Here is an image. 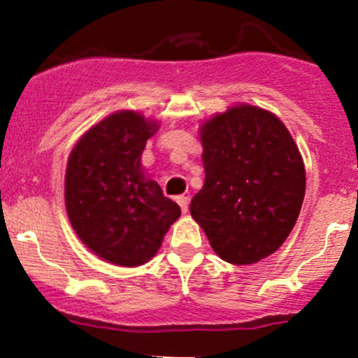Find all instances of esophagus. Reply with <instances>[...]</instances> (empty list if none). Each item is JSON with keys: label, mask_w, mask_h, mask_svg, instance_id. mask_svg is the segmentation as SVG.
<instances>
[{"label": "esophagus", "mask_w": 358, "mask_h": 358, "mask_svg": "<svg viewBox=\"0 0 358 358\" xmlns=\"http://www.w3.org/2000/svg\"><path fill=\"white\" fill-rule=\"evenodd\" d=\"M176 203H178L180 208H182V213H187V211H189V197L178 196L176 197Z\"/></svg>", "instance_id": "1"}]
</instances>
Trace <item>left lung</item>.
<instances>
[{"instance_id":"left-lung-1","label":"left lung","mask_w":358,"mask_h":358,"mask_svg":"<svg viewBox=\"0 0 358 358\" xmlns=\"http://www.w3.org/2000/svg\"><path fill=\"white\" fill-rule=\"evenodd\" d=\"M199 138L204 183L190 215L225 262L266 259L292 232L306 192L292 134L275 113L239 103L204 120Z\"/></svg>"}]
</instances>
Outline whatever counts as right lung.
Segmentation results:
<instances>
[{
    "mask_svg": "<svg viewBox=\"0 0 358 358\" xmlns=\"http://www.w3.org/2000/svg\"><path fill=\"white\" fill-rule=\"evenodd\" d=\"M159 122L134 110L110 113L68 157L64 203L80 241L115 266L148 262L178 220L180 206L145 173L141 154Z\"/></svg>",
    "mask_w": 358,
    "mask_h": 358,
    "instance_id": "obj_1",
    "label": "right lung"
}]
</instances>
